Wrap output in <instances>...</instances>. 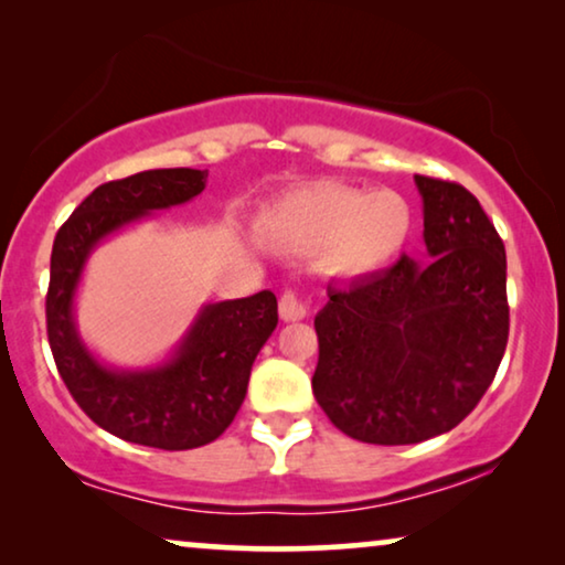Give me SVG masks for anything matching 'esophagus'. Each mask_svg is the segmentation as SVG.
I'll list each match as a JSON object with an SVG mask.
<instances>
[{
    "label": "esophagus",
    "instance_id": "1",
    "mask_svg": "<svg viewBox=\"0 0 565 565\" xmlns=\"http://www.w3.org/2000/svg\"><path fill=\"white\" fill-rule=\"evenodd\" d=\"M308 316V303L298 296L296 290H285L280 296V319L282 321H300Z\"/></svg>",
    "mask_w": 565,
    "mask_h": 565
}]
</instances>
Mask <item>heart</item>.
<instances>
[{
	"label": "heart",
	"instance_id": "heart-1",
	"mask_svg": "<svg viewBox=\"0 0 565 565\" xmlns=\"http://www.w3.org/2000/svg\"><path fill=\"white\" fill-rule=\"evenodd\" d=\"M414 211L396 190L319 182L292 190L262 215V231L292 254H321L344 275H365L404 249Z\"/></svg>",
	"mask_w": 565,
	"mask_h": 565
}]
</instances>
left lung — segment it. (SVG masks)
<instances>
[{
	"label": "left lung",
	"instance_id": "8db88e82",
	"mask_svg": "<svg viewBox=\"0 0 565 565\" xmlns=\"http://www.w3.org/2000/svg\"><path fill=\"white\" fill-rule=\"evenodd\" d=\"M424 203V265L327 285L316 313L313 396L337 429L370 445H414L473 412L509 337L507 252L458 182L414 177Z\"/></svg>",
	"mask_w": 565,
	"mask_h": 565
}]
</instances>
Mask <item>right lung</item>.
<instances>
[{"label": "right lung", "instance_id": "obj_1", "mask_svg": "<svg viewBox=\"0 0 565 565\" xmlns=\"http://www.w3.org/2000/svg\"><path fill=\"white\" fill-rule=\"evenodd\" d=\"M205 177L177 167L99 184L58 228L51 252L45 321L68 393L97 427L159 450L207 445L234 422L254 360L277 327L275 292L203 306L172 358L138 370L110 367L89 352L76 329L74 296L89 254L107 236L198 198Z\"/></svg>", "mask_w": 565, "mask_h": 565}]
</instances>
